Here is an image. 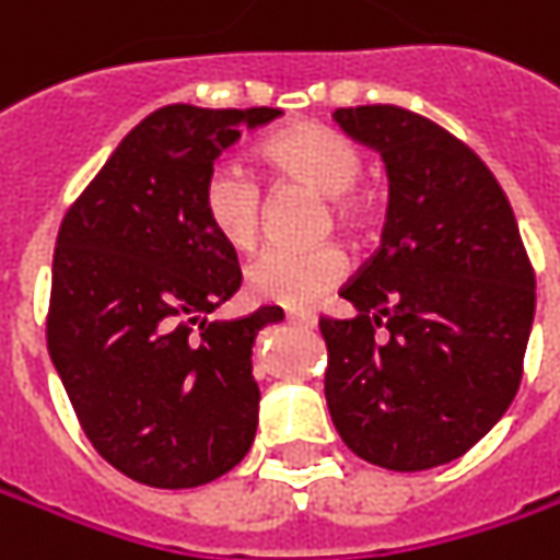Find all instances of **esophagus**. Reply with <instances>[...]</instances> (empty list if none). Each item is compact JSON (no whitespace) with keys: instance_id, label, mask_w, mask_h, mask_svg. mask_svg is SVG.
<instances>
[{"instance_id":"obj_1","label":"esophagus","mask_w":560,"mask_h":560,"mask_svg":"<svg viewBox=\"0 0 560 560\" xmlns=\"http://www.w3.org/2000/svg\"><path fill=\"white\" fill-rule=\"evenodd\" d=\"M287 324H290V327H299V330H314V327H317V317L308 312H290L287 314Z\"/></svg>"}]
</instances>
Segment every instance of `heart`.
<instances>
[{"label": "heart", "mask_w": 560, "mask_h": 560, "mask_svg": "<svg viewBox=\"0 0 560 560\" xmlns=\"http://www.w3.org/2000/svg\"><path fill=\"white\" fill-rule=\"evenodd\" d=\"M265 159L280 177L330 196L339 224H361L368 202L352 192L361 177V152L342 133L317 120H302L265 142ZM202 211L211 230L233 248H252L261 230V186L240 164L218 162L202 184ZM349 273V258L339 246L268 248L246 268L252 299L312 308Z\"/></svg>", "instance_id": "heart-1"}]
</instances>
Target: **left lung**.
Listing matches in <instances>:
<instances>
[{"label": "left lung", "mask_w": 560, "mask_h": 560, "mask_svg": "<svg viewBox=\"0 0 560 560\" xmlns=\"http://www.w3.org/2000/svg\"><path fill=\"white\" fill-rule=\"evenodd\" d=\"M389 177L383 243L342 287L355 317H320L336 433L386 470L462 458L524 374L536 277L499 180L440 124L398 105L336 108Z\"/></svg>", "instance_id": "1"}]
</instances>
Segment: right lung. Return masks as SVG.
<instances>
[{
    "label": "right lung",
    "instance_id": "1",
    "mask_svg": "<svg viewBox=\"0 0 560 560\" xmlns=\"http://www.w3.org/2000/svg\"><path fill=\"white\" fill-rule=\"evenodd\" d=\"M280 108L164 105L140 120L55 240L46 342L98 455L130 480L189 489L246 458L258 427L252 346L283 308L208 320L243 283L202 211L205 174Z\"/></svg>",
    "mask_w": 560,
    "mask_h": 560
}]
</instances>
